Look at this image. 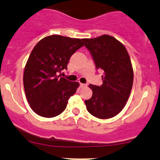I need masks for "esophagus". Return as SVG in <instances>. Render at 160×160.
Wrapping results in <instances>:
<instances>
[{
    "label": "esophagus",
    "mask_w": 160,
    "mask_h": 160,
    "mask_svg": "<svg viewBox=\"0 0 160 160\" xmlns=\"http://www.w3.org/2000/svg\"><path fill=\"white\" fill-rule=\"evenodd\" d=\"M80 86L82 88H83V87H86V86H87V85H86V84H83V83H80Z\"/></svg>",
    "instance_id": "1"
}]
</instances>
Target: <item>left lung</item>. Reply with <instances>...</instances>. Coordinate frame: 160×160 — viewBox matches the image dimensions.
Returning <instances> with one entry per match:
<instances>
[{"label":"left lung","mask_w":160,"mask_h":160,"mask_svg":"<svg viewBox=\"0 0 160 160\" xmlns=\"http://www.w3.org/2000/svg\"><path fill=\"white\" fill-rule=\"evenodd\" d=\"M94 59L97 69L103 70V85L90 84L92 97L85 100L88 111L99 119H109L119 114L130 96L134 72L125 47L108 35L83 38Z\"/></svg>","instance_id":"left-lung-1"}]
</instances>
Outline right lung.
<instances>
[{"mask_svg":"<svg viewBox=\"0 0 160 160\" xmlns=\"http://www.w3.org/2000/svg\"><path fill=\"white\" fill-rule=\"evenodd\" d=\"M83 39L53 35L37 43L27 60L23 74L25 93L35 113L46 118L58 116L65 110L68 100L79 87L58 75L72 55L84 46Z\"/></svg>","mask_w":160,"mask_h":160,"instance_id":"add662e5","label":"right lung"}]
</instances>
